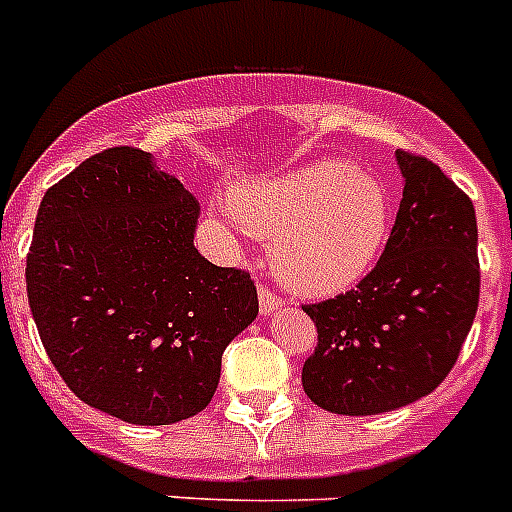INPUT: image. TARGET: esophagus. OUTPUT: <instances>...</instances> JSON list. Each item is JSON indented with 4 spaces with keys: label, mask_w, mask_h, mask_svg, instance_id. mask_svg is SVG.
<instances>
[{
    "label": "esophagus",
    "mask_w": 512,
    "mask_h": 512,
    "mask_svg": "<svg viewBox=\"0 0 512 512\" xmlns=\"http://www.w3.org/2000/svg\"><path fill=\"white\" fill-rule=\"evenodd\" d=\"M284 307V302H281V297H276L273 292H268L265 286H260V313L263 315H273L276 310H281Z\"/></svg>",
    "instance_id": "34e87169"
}]
</instances>
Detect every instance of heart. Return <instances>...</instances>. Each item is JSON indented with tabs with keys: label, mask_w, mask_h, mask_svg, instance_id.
I'll return each mask as SVG.
<instances>
[{
	"label": "heart",
	"mask_w": 512,
	"mask_h": 512,
	"mask_svg": "<svg viewBox=\"0 0 512 512\" xmlns=\"http://www.w3.org/2000/svg\"><path fill=\"white\" fill-rule=\"evenodd\" d=\"M234 213L270 244L273 273L299 297H334L360 284L392 231V202L352 162L323 160L234 194Z\"/></svg>",
	"instance_id": "heart-1"
}]
</instances>
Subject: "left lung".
I'll list each match as a JSON object with an SVG mask.
<instances>
[{"label": "left lung", "instance_id": "left-lung-1", "mask_svg": "<svg viewBox=\"0 0 512 512\" xmlns=\"http://www.w3.org/2000/svg\"><path fill=\"white\" fill-rule=\"evenodd\" d=\"M397 165L402 202L376 268L352 292L305 305L318 347L302 386L328 413H389L431 394L476 318L473 202L426 157L400 149Z\"/></svg>", "mask_w": 512, "mask_h": 512}]
</instances>
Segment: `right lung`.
Returning <instances> with one entry per match:
<instances>
[{"label": "right lung", "instance_id": "1", "mask_svg": "<svg viewBox=\"0 0 512 512\" xmlns=\"http://www.w3.org/2000/svg\"><path fill=\"white\" fill-rule=\"evenodd\" d=\"M197 218L194 194L134 147L89 157L41 199L28 305L86 405L170 426L213 400L223 350L257 318V289L199 255Z\"/></svg>", "mask_w": 512, "mask_h": 512}]
</instances>
